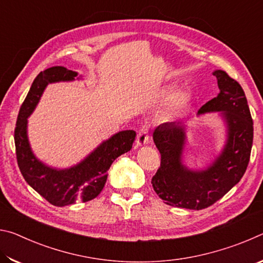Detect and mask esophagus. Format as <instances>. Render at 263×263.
<instances>
[{
  "mask_svg": "<svg viewBox=\"0 0 263 263\" xmlns=\"http://www.w3.org/2000/svg\"><path fill=\"white\" fill-rule=\"evenodd\" d=\"M148 140H149V128L147 125H142L137 135V140H136L137 145L138 146L147 145Z\"/></svg>",
  "mask_w": 263,
  "mask_h": 263,
  "instance_id": "1",
  "label": "esophagus"
}]
</instances>
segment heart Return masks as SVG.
<instances>
[{
    "label": "heart",
    "instance_id": "1",
    "mask_svg": "<svg viewBox=\"0 0 263 263\" xmlns=\"http://www.w3.org/2000/svg\"><path fill=\"white\" fill-rule=\"evenodd\" d=\"M189 100L188 92L185 91H179L177 94L172 97L171 103H169V112L175 114L177 111L181 110L185 105L186 102Z\"/></svg>",
    "mask_w": 263,
    "mask_h": 263
}]
</instances>
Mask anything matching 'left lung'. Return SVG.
I'll return each mask as SVG.
<instances>
[{"mask_svg":"<svg viewBox=\"0 0 263 263\" xmlns=\"http://www.w3.org/2000/svg\"><path fill=\"white\" fill-rule=\"evenodd\" d=\"M219 94L206 102L197 115L220 112L228 127L221 153L210 166L193 171L182 163L185 145V125L182 122L163 123L154 130V144L161 163L152 177L155 193L172 206L202 210L212 205L241 180L253 145V119L240 84L224 70H215Z\"/></svg>","mask_w":263,"mask_h":263,"instance_id":"8db88e82","label":"left lung"}]
</instances>
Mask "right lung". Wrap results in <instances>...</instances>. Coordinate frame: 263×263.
<instances>
[{
    "label": "right lung",
    "mask_w": 263,
    "mask_h": 263,
    "mask_svg": "<svg viewBox=\"0 0 263 263\" xmlns=\"http://www.w3.org/2000/svg\"><path fill=\"white\" fill-rule=\"evenodd\" d=\"M77 72L54 66L41 72L22 104L15 127L16 157L20 171L30 186L55 206H66L78 201L88 202L100 195L108 177V171L119 155L128 152L136 132L116 133L102 142L86 159L75 166L57 169L35 158L28 138V117L33 112L48 83L73 81Z\"/></svg>",
    "instance_id": "obj_1"
}]
</instances>
